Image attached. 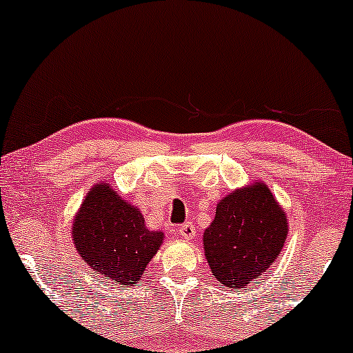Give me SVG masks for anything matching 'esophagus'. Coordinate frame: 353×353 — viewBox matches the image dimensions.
<instances>
[{
	"instance_id": "esophagus-1",
	"label": "esophagus",
	"mask_w": 353,
	"mask_h": 353,
	"mask_svg": "<svg viewBox=\"0 0 353 353\" xmlns=\"http://www.w3.org/2000/svg\"><path fill=\"white\" fill-rule=\"evenodd\" d=\"M177 234H179L183 239H185V241H191V239H194V236H196L194 224H191V223L183 224V226L177 230Z\"/></svg>"
}]
</instances>
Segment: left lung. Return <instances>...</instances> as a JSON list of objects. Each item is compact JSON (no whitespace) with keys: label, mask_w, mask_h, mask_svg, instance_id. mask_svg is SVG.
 <instances>
[{"label":"left lung","mask_w":353,"mask_h":353,"mask_svg":"<svg viewBox=\"0 0 353 353\" xmlns=\"http://www.w3.org/2000/svg\"><path fill=\"white\" fill-rule=\"evenodd\" d=\"M288 236L285 209L263 181L226 194L204 230V256L223 288L239 290L268 271Z\"/></svg>","instance_id":"1"}]
</instances>
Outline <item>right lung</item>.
Segmentation results:
<instances>
[{
	"mask_svg": "<svg viewBox=\"0 0 353 353\" xmlns=\"http://www.w3.org/2000/svg\"><path fill=\"white\" fill-rule=\"evenodd\" d=\"M73 246L100 278L135 286L164 241L147 230L139 208L117 194L107 181L88 189L72 224Z\"/></svg>",
	"mask_w": 353,
	"mask_h": 353,
	"instance_id": "add662e5",
	"label": "right lung"
}]
</instances>
